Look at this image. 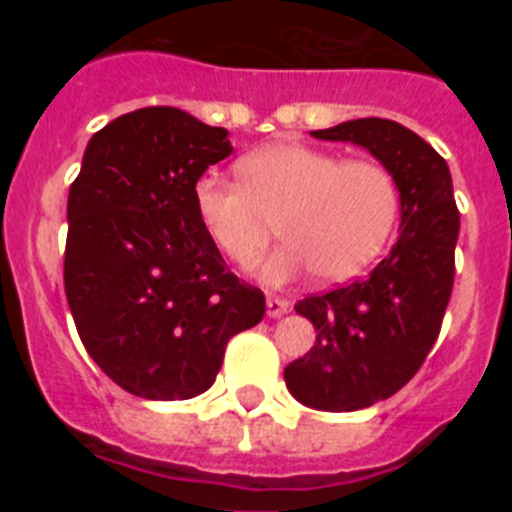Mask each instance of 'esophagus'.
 I'll return each mask as SVG.
<instances>
[{
    "instance_id": "1",
    "label": "esophagus",
    "mask_w": 512,
    "mask_h": 512,
    "mask_svg": "<svg viewBox=\"0 0 512 512\" xmlns=\"http://www.w3.org/2000/svg\"><path fill=\"white\" fill-rule=\"evenodd\" d=\"M289 310V302L284 297H266V312H269V318H282L284 312Z\"/></svg>"
}]
</instances>
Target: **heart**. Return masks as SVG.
Instances as JSON below:
<instances>
[{
    "label": "heart",
    "mask_w": 512,
    "mask_h": 512,
    "mask_svg": "<svg viewBox=\"0 0 512 512\" xmlns=\"http://www.w3.org/2000/svg\"><path fill=\"white\" fill-rule=\"evenodd\" d=\"M241 184L205 174L194 184V212L212 246L251 266L277 233L287 243L261 264L282 284L315 269L346 282L377 259L400 215V187L387 166L320 148L277 143L238 161Z\"/></svg>",
    "instance_id": "1"
}]
</instances>
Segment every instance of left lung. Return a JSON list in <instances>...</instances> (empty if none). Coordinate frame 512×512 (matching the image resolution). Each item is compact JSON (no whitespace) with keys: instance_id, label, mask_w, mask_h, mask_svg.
Masks as SVG:
<instances>
[{"instance_id":"obj_1","label":"left lung","mask_w":512,"mask_h":512,"mask_svg":"<svg viewBox=\"0 0 512 512\" xmlns=\"http://www.w3.org/2000/svg\"><path fill=\"white\" fill-rule=\"evenodd\" d=\"M312 138L364 146L400 187L402 233L390 256L369 277L295 305L318 338L284 369L287 390L307 408L351 413L402 390L436 343L454 287L459 210L446 161L400 122L361 117Z\"/></svg>"}]
</instances>
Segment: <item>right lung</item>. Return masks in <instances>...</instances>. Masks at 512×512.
I'll use <instances>...</instances> for the list:
<instances>
[{"instance_id":"1","label":"right lung","mask_w":512,"mask_h":512,"mask_svg":"<svg viewBox=\"0 0 512 512\" xmlns=\"http://www.w3.org/2000/svg\"><path fill=\"white\" fill-rule=\"evenodd\" d=\"M225 128L143 107L92 135L69 192L63 287L97 366L130 395L210 390L225 346L264 318L194 212V184L230 156Z\"/></svg>"}]
</instances>
